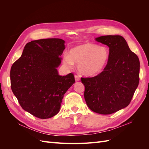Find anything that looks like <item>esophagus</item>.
<instances>
[{"label":"esophagus","mask_w":149,"mask_h":149,"mask_svg":"<svg viewBox=\"0 0 149 149\" xmlns=\"http://www.w3.org/2000/svg\"><path fill=\"white\" fill-rule=\"evenodd\" d=\"M74 78H75V80L76 81H78L80 80L79 76L78 75H77V74H75L74 75Z\"/></svg>","instance_id":"obj_1"}]
</instances>
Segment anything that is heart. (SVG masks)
<instances>
[{
	"mask_svg": "<svg viewBox=\"0 0 149 149\" xmlns=\"http://www.w3.org/2000/svg\"><path fill=\"white\" fill-rule=\"evenodd\" d=\"M109 58L107 48L96 44L86 43L72 48L70 55H65L63 62L66 66L71 68L74 63H78L79 73L91 76L101 72L106 67Z\"/></svg>",
	"mask_w": 149,
	"mask_h": 149,
	"instance_id": "obj_1",
	"label": "heart"
}]
</instances>
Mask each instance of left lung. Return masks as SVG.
Instances as JSON below:
<instances>
[{
	"instance_id": "8db88e82",
	"label": "left lung",
	"mask_w": 149,
	"mask_h": 149,
	"mask_svg": "<svg viewBox=\"0 0 149 149\" xmlns=\"http://www.w3.org/2000/svg\"><path fill=\"white\" fill-rule=\"evenodd\" d=\"M96 41L109 48V58L101 73L81 78L84 99L91 111L111 114L127 107L139 83L140 62L120 35H106Z\"/></svg>"
}]
</instances>
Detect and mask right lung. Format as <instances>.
<instances>
[{
	"label": "right lung",
	"mask_w": 149,
	"mask_h": 149,
	"mask_svg": "<svg viewBox=\"0 0 149 149\" xmlns=\"http://www.w3.org/2000/svg\"><path fill=\"white\" fill-rule=\"evenodd\" d=\"M65 48L60 38L31 41L11 67L12 91L22 109L36 118L57 114L65 93L75 82L72 73L63 76L58 73Z\"/></svg>",
	"instance_id": "obj_1"
}]
</instances>
